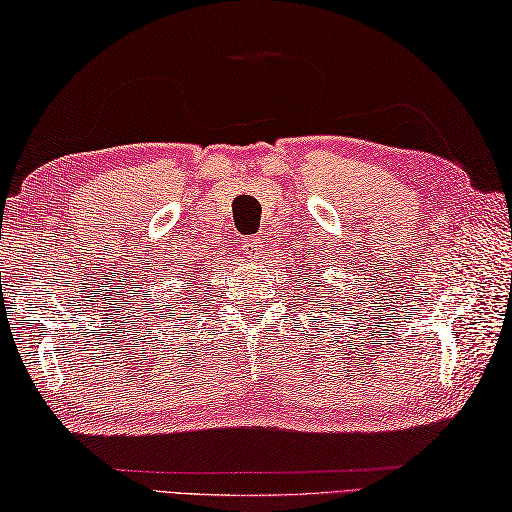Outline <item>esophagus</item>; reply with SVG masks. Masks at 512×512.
I'll use <instances>...</instances> for the list:
<instances>
[{
    "label": "esophagus",
    "instance_id": "obj_1",
    "mask_svg": "<svg viewBox=\"0 0 512 512\" xmlns=\"http://www.w3.org/2000/svg\"><path fill=\"white\" fill-rule=\"evenodd\" d=\"M261 251H263V245L261 240L258 238H249L242 242V254H245L249 261H256V258H261Z\"/></svg>",
    "mask_w": 512,
    "mask_h": 512
}]
</instances>
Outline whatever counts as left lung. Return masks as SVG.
Listing matches in <instances>:
<instances>
[{"label": "left lung", "instance_id": "8db88e82", "mask_svg": "<svg viewBox=\"0 0 512 512\" xmlns=\"http://www.w3.org/2000/svg\"><path fill=\"white\" fill-rule=\"evenodd\" d=\"M317 272H320V270H317Z\"/></svg>", "mask_w": 512, "mask_h": 512}]
</instances>
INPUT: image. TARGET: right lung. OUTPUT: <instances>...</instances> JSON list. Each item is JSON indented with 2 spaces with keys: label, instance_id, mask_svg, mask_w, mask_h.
I'll return each mask as SVG.
<instances>
[{
  "label": "right lung",
  "instance_id": "add662e5",
  "mask_svg": "<svg viewBox=\"0 0 512 512\" xmlns=\"http://www.w3.org/2000/svg\"><path fill=\"white\" fill-rule=\"evenodd\" d=\"M179 301H181V297H177V304H179Z\"/></svg>",
  "mask_w": 512,
  "mask_h": 512
}]
</instances>
